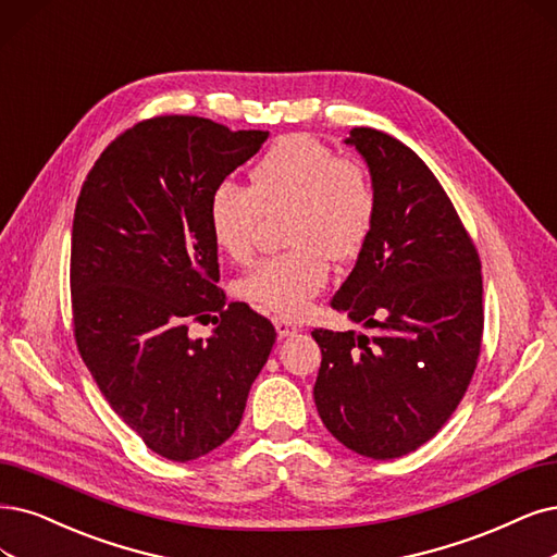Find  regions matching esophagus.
<instances>
[{"label": "esophagus", "mask_w": 557, "mask_h": 557, "mask_svg": "<svg viewBox=\"0 0 557 557\" xmlns=\"http://www.w3.org/2000/svg\"><path fill=\"white\" fill-rule=\"evenodd\" d=\"M273 323H275V331H277L280 337H289V335H296L300 331L296 323H292L289 319H282V317H275Z\"/></svg>", "instance_id": "34e87169"}]
</instances>
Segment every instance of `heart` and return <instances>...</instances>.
Segmentation results:
<instances>
[{"label": "heart", "mask_w": 557, "mask_h": 557, "mask_svg": "<svg viewBox=\"0 0 557 557\" xmlns=\"http://www.w3.org/2000/svg\"><path fill=\"white\" fill-rule=\"evenodd\" d=\"M284 215L289 245L259 261L236 284L238 298L282 317H298L323 292L331 259L354 261L374 234L379 195L356 158L337 156L310 135H286L250 172V188L218 183L209 199L211 236L232 261H250L263 218Z\"/></svg>", "instance_id": "obj_1"}]
</instances>
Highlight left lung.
Returning <instances> with one entry per match:
<instances>
[{"mask_svg": "<svg viewBox=\"0 0 557 557\" xmlns=\"http://www.w3.org/2000/svg\"><path fill=\"white\" fill-rule=\"evenodd\" d=\"M346 144L369 164L379 218L331 307L374 335L314 327V401L342 445L385 461L434 438L466 395L482 354V261L413 149L376 128Z\"/></svg>", "mask_w": 557, "mask_h": 557, "instance_id": "left-lung-1", "label": "left lung"}]
</instances>
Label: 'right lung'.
Here are the masks:
<instances>
[{"label": "right lung", "mask_w": 557, "mask_h": 557, "mask_svg": "<svg viewBox=\"0 0 557 557\" xmlns=\"http://www.w3.org/2000/svg\"><path fill=\"white\" fill-rule=\"evenodd\" d=\"M265 139L203 116L144 119L98 156L75 203L77 351L114 413L170 461L234 434L277 337L247 302L224 305L209 226L213 188ZM209 320L214 337L190 341L187 325Z\"/></svg>", "instance_id": "1"}]
</instances>
